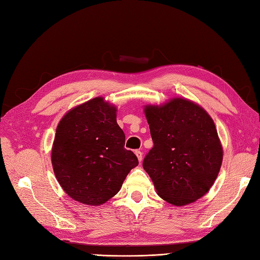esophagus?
I'll return each instance as SVG.
<instances>
[{
	"mask_svg": "<svg viewBox=\"0 0 260 260\" xmlns=\"http://www.w3.org/2000/svg\"><path fill=\"white\" fill-rule=\"evenodd\" d=\"M136 155H137V157H138L139 161H142V159H143V153L141 152L140 149H137V151H136Z\"/></svg>",
	"mask_w": 260,
	"mask_h": 260,
	"instance_id": "obj_1",
	"label": "esophagus"
}]
</instances>
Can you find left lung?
Returning a JSON list of instances; mask_svg holds the SVG:
<instances>
[{"label":"left lung","instance_id":"8db88e82","mask_svg":"<svg viewBox=\"0 0 260 260\" xmlns=\"http://www.w3.org/2000/svg\"><path fill=\"white\" fill-rule=\"evenodd\" d=\"M154 146L143 160L161 199L176 206L205 195L219 174L222 147L210 116L183 99L144 109Z\"/></svg>","mask_w":260,"mask_h":260}]
</instances>
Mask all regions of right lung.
Returning a JSON list of instances; mask_svg holds the SVG:
<instances>
[{"label": "right lung", "instance_id": "add662e5", "mask_svg": "<svg viewBox=\"0 0 260 260\" xmlns=\"http://www.w3.org/2000/svg\"><path fill=\"white\" fill-rule=\"evenodd\" d=\"M116 107L95 98L59 121L52 148L54 174L64 191L85 205H101L121 188L138 157L124 148Z\"/></svg>", "mask_w": 260, "mask_h": 260}]
</instances>
